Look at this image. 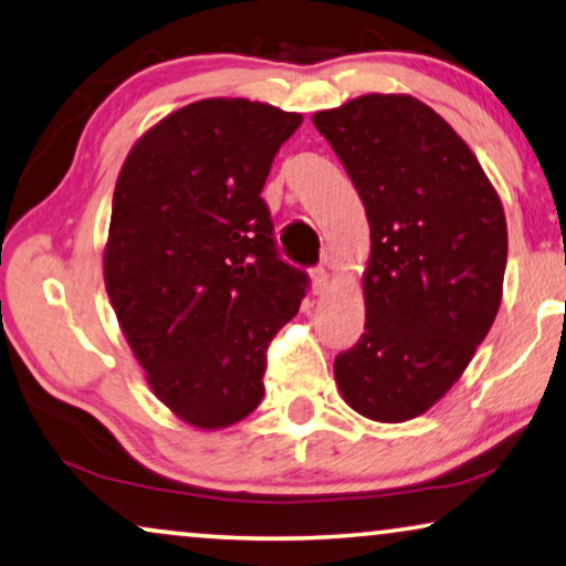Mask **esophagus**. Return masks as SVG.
Returning <instances> with one entry per match:
<instances>
[{"instance_id":"obj_1","label":"esophagus","mask_w":566,"mask_h":566,"mask_svg":"<svg viewBox=\"0 0 566 566\" xmlns=\"http://www.w3.org/2000/svg\"><path fill=\"white\" fill-rule=\"evenodd\" d=\"M325 284H328V272H325V266H315L313 269V292L321 294L325 290Z\"/></svg>"}]
</instances>
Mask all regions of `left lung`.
I'll return each instance as SVG.
<instances>
[{
    "instance_id": "obj_1",
    "label": "left lung",
    "mask_w": 566,
    "mask_h": 566,
    "mask_svg": "<svg viewBox=\"0 0 566 566\" xmlns=\"http://www.w3.org/2000/svg\"><path fill=\"white\" fill-rule=\"evenodd\" d=\"M313 123L371 230L366 323L336 356L344 400L379 423L449 392L495 321L507 261L500 197L453 127L408 94H364Z\"/></svg>"
}]
</instances>
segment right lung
<instances>
[{"mask_svg":"<svg viewBox=\"0 0 566 566\" xmlns=\"http://www.w3.org/2000/svg\"><path fill=\"white\" fill-rule=\"evenodd\" d=\"M300 123L261 102H192L150 127L117 177L109 302L158 400L205 431L256 410L266 348L307 292L261 200Z\"/></svg>","mask_w":566,"mask_h":566,"instance_id":"obj_1","label":"right lung"}]
</instances>
